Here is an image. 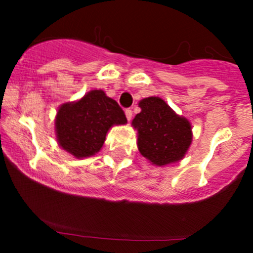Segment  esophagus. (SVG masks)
Returning a JSON list of instances; mask_svg holds the SVG:
<instances>
[{
  "label": "esophagus",
  "instance_id": "1",
  "mask_svg": "<svg viewBox=\"0 0 253 253\" xmlns=\"http://www.w3.org/2000/svg\"><path fill=\"white\" fill-rule=\"evenodd\" d=\"M125 114H126V119H127V121H131L132 120V110L131 109H127L126 111H125Z\"/></svg>",
  "mask_w": 253,
  "mask_h": 253
}]
</instances>
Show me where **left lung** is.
I'll list each match as a JSON object with an SVG mask.
<instances>
[{
    "label": "left lung",
    "mask_w": 253,
    "mask_h": 253,
    "mask_svg": "<svg viewBox=\"0 0 253 253\" xmlns=\"http://www.w3.org/2000/svg\"><path fill=\"white\" fill-rule=\"evenodd\" d=\"M141 112L132 120L137 131V147L142 157L155 167L178 163L192 143V126L159 96H148L138 103Z\"/></svg>",
    "instance_id": "8db88e82"
}]
</instances>
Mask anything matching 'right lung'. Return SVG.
Returning <instances> with one entry per match:
<instances>
[{"label": "right lung", "instance_id": "obj_1", "mask_svg": "<svg viewBox=\"0 0 253 253\" xmlns=\"http://www.w3.org/2000/svg\"><path fill=\"white\" fill-rule=\"evenodd\" d=\"M125 112L105 91L94 89L76 101L65 103L55 117L58 145L77 159L95 155L114 126L126 125Z\"/></svg>", "mask_w": 253, "mask_h": 253}]
</instances>
